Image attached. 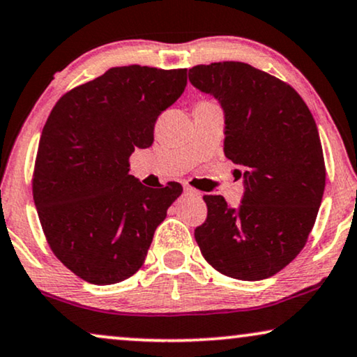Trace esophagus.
Returning <instances> with one entry per match:
<instances>
[{
  "label": "esophagus",
  "instance_id": "obj_1",
  "mask_svg": "<svg viewBox=\"0 0 357 357\" xmlns=\"http://www.w3.org/2000/svg\"><path fill=\"white\" fill-rule=\"evenodd\" d=\"M183 193L188 195V197H193V198H202V193H199L198 190H195L193 187H187V185L183 187Z\"/></svg>",
  "mask_w": 357,
  "mask_h": 357
}]
</instances>
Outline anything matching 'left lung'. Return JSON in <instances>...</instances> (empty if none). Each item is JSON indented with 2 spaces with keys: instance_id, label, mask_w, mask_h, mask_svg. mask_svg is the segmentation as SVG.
<instances>
[{
  "instance_id": "8db88e82",
  "label": "left lung",
  "mask_w": 357,
  "mask_h": 357,
  "mask_svg": "<svg viewBox=\"0 0 357 357\" xmlns=\"http://www.w3.org/2000/svg\"><path fill=\"white\" fill-rule=\"evenodd\" d=\"M188 77L221 102L224 154L245 167L241 206L204 195L208 214L195 238L224 276L265 280L299 255L315 224L326 175L315 120L294 87L248 63L198 65Z\"/></svg>"
}]
</instances>
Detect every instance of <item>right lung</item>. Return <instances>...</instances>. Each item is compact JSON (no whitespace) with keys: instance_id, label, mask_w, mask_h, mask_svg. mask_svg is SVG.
Masks as SVG:
<instances>
[{"instance_id":"right-lung-1","label":"right lung","mask_w":357,"mask_h":357,"mask_svg":"<svg viewBox=\"0 0 357 357\" xmlns=\"http://www.w3.org/2000/svg\"><path fill=\"white\" fill-rule=\"evenodd\" d=\"M187 68L115 66L63 94L48 115L32 174L42 231L55 257L91 284L143 266L182 185L149 188L130 155L154 141L158 116L182 96Z\"/></svg>"}]
</instances>
